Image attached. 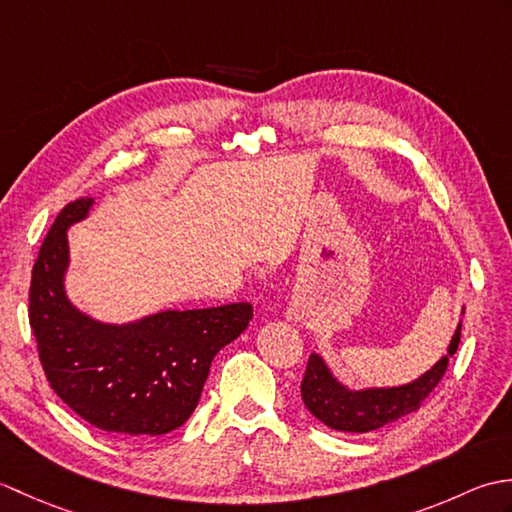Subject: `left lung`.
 Returning a JSON list of instances; mask_svg holds the SVG:
<instances>
[{
  "label": "left lung",
  "instance_id": "8db88e82",
  "mask_svg": "<svg viewBox=\"0 0 512 512\" xmlns=\"http://www.w3.org/2000/svg\"><path fill=\"white\" fill-rule=\"evenodd\" d=\"M464 317V306H462ZM462 332V319L455 328L447 354L433 363L427 372L396 387H347L332 374L321 354H310L306 376L301 380V400L314 418L325 427L345 433L376 431L385 424L396 422L416 411L440 378L447 372L449 358L458 350Z\"/></svg>",
  "mask_w": 512,
  "mask_h": 512
}]
</instances>
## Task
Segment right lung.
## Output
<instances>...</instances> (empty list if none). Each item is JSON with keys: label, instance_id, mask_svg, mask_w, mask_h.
Returning <instances> with one entry per match:
<instances>
[{"label": "right lung", "instance_id": "1", "mask_svg": "<svg viewBox=\"0 0 512 512\" xmlns=\"http://www.w3.org/2000/svg\"><path fill=\"white\" fill-rule=\"evenodd\" d=\"M94 198L57 215L30 281V328L50 387L92 427L149 440L178 429L198 407L215 354L253 317L250 303L162 310L110 323L76 308L65 290L70 226L88 220Z\"/></svg>", "mask_w": 512, "mask_h": 512}]
</instances>
